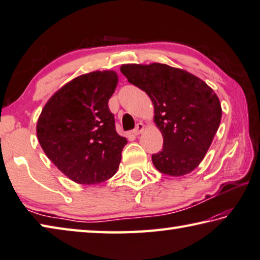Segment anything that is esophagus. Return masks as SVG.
<instances>
[{
	"mask_svg": "<svg viewBox=\"0 0 260 260\" xmlns=\"http://www.w3.org/2000/svg\"><path fill=\"white\" fill-rule=\"evenodd\" d=\"M143 131H144V125H143V123H139V124L136 125L135 129L133 131V134H134V135H140Z\"/></svg>",
	"mask_w": 260,
	"mask_h": 260,
	"instance_id": "obj_1",
	"label": "esophagus"
}]
</instances>
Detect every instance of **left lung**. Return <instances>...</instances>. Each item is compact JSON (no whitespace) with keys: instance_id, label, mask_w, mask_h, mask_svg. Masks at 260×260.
Masks as SVG:
<instances>
[{"instance_id":"left-lung-1","label":"left lung","mask_w":260,"mask_h":260,"mask_svg":"<svg viewBox=\"0 0 260 260\" xmlns=\"http://www.w3.org/2000/svg\"><path fill=\"white\" fill-rule=\"evenodd\" d=\"M120 72L145 91L154 106V123L164 136V149L152 155L154 167L172 177L196 169L221 123V104L213 89L167 64H125Z\"/></svg>"}]
</instances>
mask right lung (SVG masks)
I'll return each instance as SVG.
<instances>
[{
	"label": "right lung",
	"mask_w": 260,
	"mask_h": 260,
	"mask_svg": "<svg viewBox=\"0 0 260 260\" xmlns=\"http://www.w3.org/2000/svg\"><path fill=\"white\" fill-rule=\"evenodd\" d=\"M117 83L115 71L80 75L56 91L39 116L40 146L76 184H100L118 169L127 140L117 134L108 107Z\"/></svg>",
	"instance_id": "1"
}]
</instances>
